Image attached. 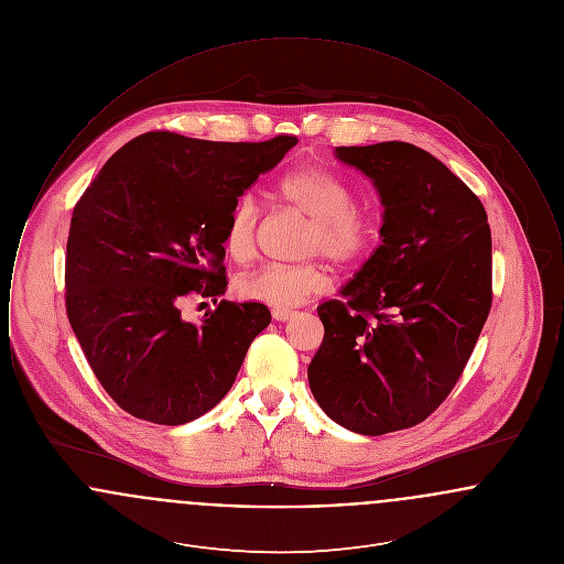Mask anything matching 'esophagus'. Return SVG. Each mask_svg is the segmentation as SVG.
Listing matches in <instances>:
<instances>
[{
	"mask_svg": "<svg viewBox=\"0 0 564 564\" xmlns=\"http://www.w3.org/2000/svg\"><path fill=\"white\" fill-rule=\"evenodd\" d=\"M272 317L276 322H288V319L294 317V311H290V308H272Z\"/></svg>",
	"mask_w": 564,
	"mask_h": 564,
	"instance_id": "34e87169",
	"label": "esophagus"
}]
</instances>
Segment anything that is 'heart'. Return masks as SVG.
<instances>
[{
    "instance_id": "obj_1",
    "label": "heart",
    "mask_w": 564,
    "mask_h": 564,
    "mask_svg": "<svg viewBox=\"0 0 564 564\" xmlns=\"http://www.w3.org/2000/svg\"><path fill=\"white\" fill-rule=\"evenodd\" d=\"M279 196L308 221L304 256H325L334 264H350L368 253L376 239L372 217L355 207L352 189L323 166H302L279 182ZM260 232V209L253 196H242L230 212L224 249L237 260L253 258ZM329 270L319 260L302 264H267L242 274V297L269 306H295L329 290Z\"/></svg>"
}]
</instances>
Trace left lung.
<instances>
[{
	"label": "left lung",
	"instance_id": "1",
	"mask_svg": "<svg viewBox=\"0 0 564 564\" xmlns=\"http://www.w3.org/2000/svg\"><path fill=\"white\" fill-rule=\"evenodd\" d=\"M336 156L375 182L382 245L317 306L308 384L332 421L382 435L423 423L463 375L492 304L490 226L480 198L412 143Z\"/></svg>",
	"mask_w": 564,
	"mask_h": 564
}]
</instances>
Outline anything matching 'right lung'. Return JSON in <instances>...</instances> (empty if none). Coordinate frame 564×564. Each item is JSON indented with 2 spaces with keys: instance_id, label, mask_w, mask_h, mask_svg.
I'll use <instances>...</instances> for the list:
<instances>
[{
  "instance_id": "1",
  "label": "right lung",
  "mask_w": 564,
  "mask_h": 564,
  "mask_svg": "<svg viewBox=\"0 0 564 564\" xmlns=\"http://www.w3.org/2000/svg\"><path fill=\"white\" fill-rule=\"evenodd\" d=\"M295 143L152 131L84 189L67 237L65 308L97 380L134 419L184 425L230 391L270 311L217 302L228 285L224 230L239 196ZM192 294L218 304L203 324L181 319Z\"/></svg>"
}]
</instances>
